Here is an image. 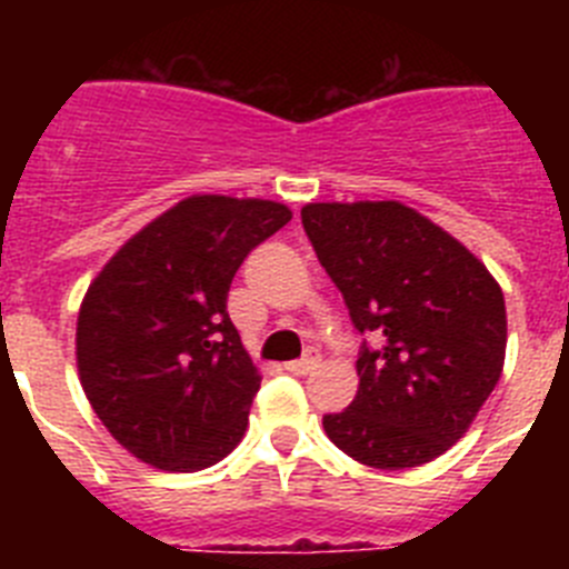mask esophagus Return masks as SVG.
I'll list each match as a JSON object with an SVG mask.
<instances>
[{"instance_id": "1", "label": "esophagus", "mask_w": 569, "mask_h": 569, "mask_svg": "<svg viewBox=\"0 0 569 569\" xmlns=\"http://www.w3.org/2000/svg\"><path fill=\"white\" fill-rule=\"evenodd\" d=\"M316 367H319V356H301V359H296V361H288V365H284V370H288V373H293V376H308V373H313Z\"/></svg>"}]
</instances>
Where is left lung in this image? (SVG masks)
<instances>
[{
	"label": "left lung",
	"mask_w": 569,
	"mask_h": 569,
	"mask_svg": "<svg viewBox=\"0 0 569 569\" xmlns=\"http://www.w3.org/2000/svg\"><path fill=\"white\" fill-rule=\"evenodd\" d=\"M301 224L345 296L361 345L359 390L321 419L350 459L405 470L439 459L499 385L505 293L453 236L399 202H319Z\"/></svg>",
	"instance_id": "obj_1"
}]
</instances>
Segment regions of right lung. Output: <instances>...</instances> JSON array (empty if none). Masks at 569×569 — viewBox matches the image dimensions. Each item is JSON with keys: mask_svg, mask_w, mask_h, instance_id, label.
<instances>
[{"mask_svg": "<svg viewBox=\"0 0 569 569\" xmlns=\"http://www.w3.org/2000/svg\"><path fill=\"white\" fill-rule=\"evenodd\" d=\"M293 219L268 199L190 196L102 268L77 321L84 396L124 450L159 470L222 461L259 393L228 316L236 270Z\"/></svg>", "mask_w": 569, "mask_h": 569, "instance_id": "right-lung-1", "label": "right lung"}]
</instances>
